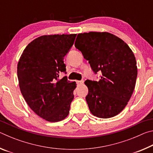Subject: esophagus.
Segmentation results:
<instances>
[{
    "label": "esophagus",
    "instance_id": "obj_1",
    "mask_svg": "<svg viewBox=\"0 0 153 153\" xmlns=\"http://www.w3.org/2000/svg\"><path fill=\"white\" fill-rule=\"evenodd\" d=\"M77 84L78 85H81L84 84V81L83 80H81V81H77Z\"/></svg>",
    "mask_w": 153,
    "mask_h": 153
}]
</instances>
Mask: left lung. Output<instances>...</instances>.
I'll list each match as a JSON object with an SVG mask.
<instances>
[{"label":"left lung","instance_id":"left-lung-1","mask_svg":"<svg viewBox=\"0 0 153 153\" xmlns=\"http://www.w3.org/2000/svg\"><path fill=\"white\" fill-rule=\"evenodd\" d=\"M75 46L88 61L95 74L101 71L99 81L87 79L86 100L93 115L107 119L123 110L132 95L138 70L129 46L108 32L79 33Z\"/></svg>","mask_w":153,"mask_h":153}]
</instances>
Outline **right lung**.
I'll use <instances>...</instances> for the list:
<instances>
[{
    "label": "right lung",
    "instance_id": "obj_1",
    "mask_svg": "<svg viewBox=\"0 0 153 153\" xmlns=\"http://www.w3.org/2000/svg\"><path fill=\"white\" fill-rule=\"evenodd\" d=\"M76 34L40 36L28 45L17 65L21 92L33 112L46 121L57 122L69 113L76 83L67 76L64 56L73 46Z\"/></svg>",
    "mask_w": 153,
    "mask_h": 153
}]
</instances>
